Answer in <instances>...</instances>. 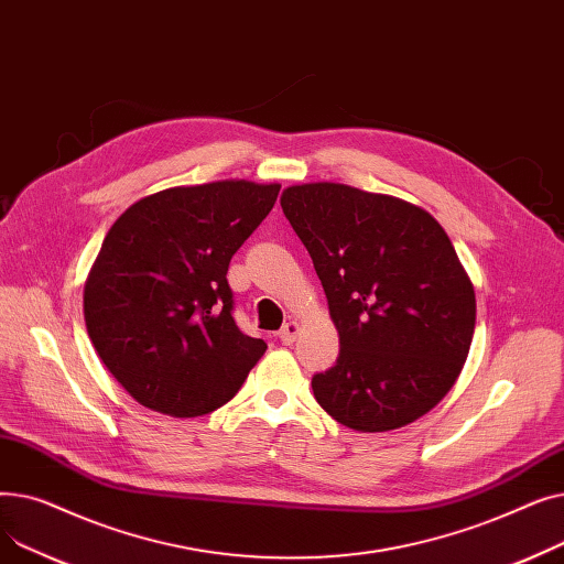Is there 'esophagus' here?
<instances>
[{
  "label": "esophagus",
  "instance_id": "obj_1",
  "mask_svg": "<svg viewBox=\"0 0 564 564\" xmlns=\"http://www.w3.org/2000/svg\"><path fill=\"white\" fill-rule=\"evenodd\" d=\"M297 334H300V322H297V319H290V322H285L283 327H281L279 340H281L283 345H292L294 340H297Z\"/></svg>",
  "mask_w": 564,
  "mask_h": 564
}]
</instances>
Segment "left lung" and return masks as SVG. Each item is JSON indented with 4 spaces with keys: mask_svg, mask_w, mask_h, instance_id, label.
I'll return each instance as SVG.
<instances>
[{
    "mask_svg": "<svg viewBox=\"0 0 564 564\" xmlns=\"http://www.w3.org/2000/svg\"><path fill=\"white\" fill-rule=\"evenodd\" d=\"M308 249L340 338L313 377L317 404L357 432H389L434 409L466 364L476 290L446 230L423 207L343 183L281 194Z\"/></svg>",
    "mask_w": 564,
    "mask_h": 564,
    "instance_id": "obj_1",
    "label": "left lung"
}]
</instances>
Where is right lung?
<instances>
[{
	"label": "right lung",
	"mask_w": 564,
	"mask_h": 564,
	"mask_svg": "<svg viewBox=\"0 0 564 564\" xmlns=\"http://www.w3.org/2000/svg\"><path fill=\"white\" fill-rule=\"evenodd\" d=\"M279 189L240 177L169 187L109 228L84 283V322L139 404L194 419L240 391L267 345L237 329L226 272Z\"/></svg>",
	"instance_id": "1"
}]
</instances>
